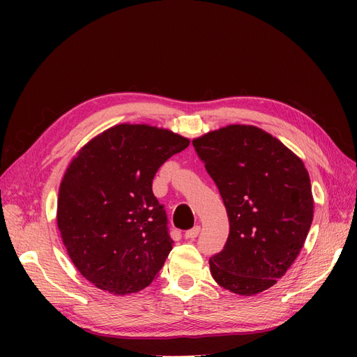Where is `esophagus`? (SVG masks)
Here are the masks:
<instances>
[{"instance_id":"1","label":"esophagus","mask_w":357,"mask_h":357,"mask_svg":"<svg viewBox=\"0 0 357 357\" xmlns=\"http://www.w3.org/2000/svg\"><path fill=\"white\" fill-rule=\"evenodd\" d=\"M199 231H201V226H193L192 229L186 231L185 238H186V240H195L197 236H198V234H199Z\"/></svg>"}]
</instances>
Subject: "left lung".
<instances>
[{
  "label": "left lung",
  "instance_id": "left-lung-1",
  "mask_svg": "<svg viewBox=\"0 0 357 357\" xmlns=\"http://www.w3.org/2000/svg\"><path fill=\"white\" fill-rule=\"evenodd\" d=\"M192 144L229 219L228 241L210 257L211 275L232 294H261L286 274L310 231L314 202L304 162L253 125H228Z\"/></svg>",
  "mask_w": 357,
  "mask_h": 357
}]
</instances>
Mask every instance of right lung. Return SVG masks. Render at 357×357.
<instances>
[{
    "label": "right lung",
    "mask_w": 357,
    "mask_h": 357,
    "mask_svg": "<svg viewBox=\"0 0 357 357\" xmlns=\"http://www.w3.org/2000/svg\"><path fill=\"white\" fill-rule=\"evenodd\" d=\"M189 143L169 129L121 123L73 158L59 186L56 222L74 266L93 286L123 296L158 277L174 243L152 181Z\"/></svg>",
    "instance_id": "obj_1"
}]
</instances>
